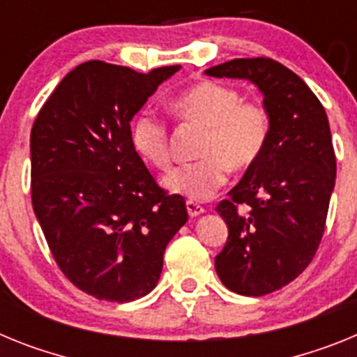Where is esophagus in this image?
<instances>
[{
    "instance_id": "34e87169",
    "label": "esophagus",
    "mask_w": 357,
    "mask_h": 357,
    "mask_svg": "<svg viewBox=\"0 0 357 357\" xmlns=\"http://www.w3.org/2000/svg\"><path fill=\"white\" fill-rule=\"evenodd\" d=\"M187 212L190 217H197L201 215V213H204V208L201 204L194 203V201H187Z\"/></svg>"
}]
</instances>
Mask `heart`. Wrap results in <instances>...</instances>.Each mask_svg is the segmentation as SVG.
Wrapping results in <instances>:
<instances>
[{
    "label": "heart",
    "instance_id": "heart-1",
    "mask_svg": "<svg viewBox=\"0 0 357 357\" xmlns=\"http://www.w3.org/2000/svg\"><path fill=\"white\" fill-rule=\"evenodd\" d=\"M170 109L176 119L204 129L199 161L176 167L165 176V188L194 201H206L222 187L231 172H246L264 153L271 122L264 105L243 102L237 89L204 80L181 93ZM136 153L149 165L165 170L170 165L169 129L156 114L142 113L131 126Z\"/></svg>",
    "mask_w": 357,
    "mask_h": 357
}]
</instances>
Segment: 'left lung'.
<instances>
[{
	"label": "left lung",
	"mask_w": 357,
	"mask_h": 357,
	"mask_svg": "<svg viewBox=\"0 0 357 357\" xmlns=\"http://www.w3.org/2000/svg\"><path fill=\"white\" fill-rule=\"evenodd\" d=\"M204 73L250 80L271 122L260 160L217 204L228 226L217 275L234 293L262 296L293 282L320 246L336 181L327 113L309 86L273 59H234Z\"/></svg>",
	"instance_id": "1"
}]
</instances>
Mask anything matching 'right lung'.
Listing matches in <instances>:
<instances>
[{
    "label": "right lung",
    "instance_id": "obj_1",
    "mask_svg": "<svg viewBox=\"0 0 357 357\" xmlns=\"http://www.w3.org/2000/svg\"><path fill=\"white\" fill-rule=\"evenodd\" d=\"M181 66L138 73L88 61L64 77L30 135L32 204L68 280L107 302L156 287L167 244L188 221L131 142V120Z\"/></svg>",
    "mask_w": 357,
    "mask_h": 357
}]
</instances>
